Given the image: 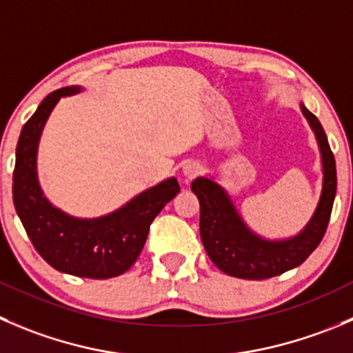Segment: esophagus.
<instances>
[{"instance_id": "obj_1", "label": "esophagus", "mask_w": 353, "mask_h": 353, "mask_svg": "<svg viewBox=\"0 0 353 353\" xmlns=\"http://www.w3.org/2000/svg\"><path fill=\"white\" fill-rule=\"evenodd\" d=\"M199 173H201V166L199 163H196V161H187V163L183 164V174H185L187 179H194V176H197Z\"/></svg>"}]
</instances>
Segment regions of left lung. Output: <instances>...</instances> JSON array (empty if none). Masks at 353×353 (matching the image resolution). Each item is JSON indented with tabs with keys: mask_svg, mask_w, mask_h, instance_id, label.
I'll list each match as a JSON object with an SVG mask.
<instances>
[{
	"mask_svg": "<svg viewBox=\"0 0 353 353\" xmlns=\"http://www.w3.org/2000/svg\"><path fill=\"white\" fill-rule=\"evenodd\" d=\"M300 107L321 150L322 190L314 214L296 236L275 241L258 236L213 179L197 176L190 185L201 204L199 230L204 250L227 275L251 281L270 279L303 263L324 237L336 196V163L319 119L303 103Z\"/></svg>",
	"mask_w": 353,
	"mask_h": 353,
	"instance_id": "left-lung-1",
	"label": "left lung"
}]
</instances>
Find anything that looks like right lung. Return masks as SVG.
<instances>
[{"label": "right lung", "mask_w": 353, "mask_h": 353, "mask_svg": "<svg viewBox=\"0 0 353 353\" xmlns=\"http://www.w3.org/2000/svg\"><path fill=\"white\" fill-rule=\"evenodd\" d=\"M79 92L81 86H67L50 93L23 124L15 152L13 204L29 239L46 263L63 274L110 279L135 263L150 223L180 192V185L171 176L99 218L70 216L53 206L38 180L39 139L57 102Z\"/></svg>", "instance_id": "add662e5"}]
</instances>
